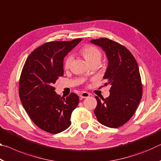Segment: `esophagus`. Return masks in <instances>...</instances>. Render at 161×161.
<instances>
[{
	"label": "esophagus",
	"instance_id": "obj_1",
	"mask_svg": "<svg viewBox=\"0 0 161 161\" xmlns=\"http://www.w3.org/2000/svg\"><path fill=\"white\" fill-rule=\"evenodd\" d=\"M89 97V94L86 92H83L80 94V97L81 98H87Z\"/></svg>",
	"mask_w": 161,
	"mask_h": 161
}]
</instances>
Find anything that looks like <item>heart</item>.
Returning <instances> with one entry per match:
<instances>
[{
    "label": "heart",
    "mask_w": 161,
    "mask_h": 161,
    "mask_svg": "<svg viewBox=\"0 0 161 161\" xmlns=\"http://www.w3.org/2000/svg\"><path fill=\"white\" fill-rule=\"evenodd\" d=\"M81 55L90 64L94 63H100L102 58V53L97 47L93 45H85L81 50ZM72 58L71 55H68L64 60V68L65 69H69L72 62Z\"/></svg>",
    "instance_id": "1"
}]
</instances>
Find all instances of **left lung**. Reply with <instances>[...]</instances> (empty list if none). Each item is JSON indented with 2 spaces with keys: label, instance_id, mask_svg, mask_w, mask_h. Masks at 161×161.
I'll return each mask as SVG.
<instances>
[{
  "label": "left lung",
  "instance_id": "obj_1",
  "mask_svg": "<svg viewBox=\"0 0 161 161\" xmlns=\"http://www.w3.org/2000/svg\"><path fill=\"white\" fill-rule=\"evenodd\" d=\"M106 52L108 65L103 80L110 84L109 97L97 101L94 109L98 121L103 126L119 128L129 121L142 97L143 86L139 69L131 53L119 43L107 37L92 40Z\"/></svg>",
  "mask_w": 161,
  "mask_h": 161
}]
</instances>
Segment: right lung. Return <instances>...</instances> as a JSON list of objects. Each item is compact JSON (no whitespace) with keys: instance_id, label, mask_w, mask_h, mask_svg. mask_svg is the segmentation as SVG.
<instances>
[{"instance_id":"obj_1","label":"right lung","mask_w":161,"mask_h":161,"mask_svg":"<svg viewBox=\"0 0 161 161\" xmlns=\"http://www.w3.org/2000/svg\"><path fill=\"white\" fill-rule=\"evenodd\" d=\"M81 38L72 41L48 42L30 54L19 80V96L32 122L46 132L56 134L71 125V115L79 97H67L54 92L53 84L64 75L63 59Z\"/></svg>"}]
</instances>
